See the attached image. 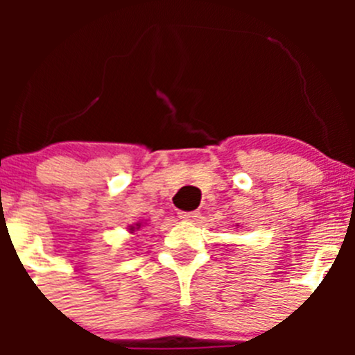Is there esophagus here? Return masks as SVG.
<instances>
[{"instance_id":"34e87169","label":"esophagus","mask_w":355,"mask_h":355,"mask_svg":"<svg viewBox=\"0 0 355 355\" xmlns=\"http://www.w3.org/2000/svg\"><path fill=\"white\" fill-rule=\"evenodd\" d=\"M200 216L199 211H180L178 213V218L184 221H196Z\"/></svg>"}]
</instances>
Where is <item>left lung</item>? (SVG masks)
<instances>
[{
	"label": "left lung",
	"instance_id": "1",
	"mask_svg": "<svg viewBox=\"0 0 355 355\" xmlns=\"http://www.w3.org/2000/svg\"><path fill=\"white\" fill-rule=\"evenodd\" d=\"M237 227H239V225H237Z\"/></svg>",
	"mask_w": 355,
	"mask_h": 355
}]
</instances>
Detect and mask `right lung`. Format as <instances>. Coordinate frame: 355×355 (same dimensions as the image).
I'll use <instances>...</instances> for the list:
<instances>
[{"instance_id": "obj_1", "label": "right lung", "mask_w": 355, "mask_h": 355, "mask_svg": "<svg viewBox=\"0 0 355 355\" xmlns=\"http://www.w3.org/2000/svg\"><path fill=\"white\" fill-rule=\"evenodd\" d=\"M139 228H141V223H135V227H130V228H128V230L134 232V230H139Z\"/></svg>"}]
</instances>
